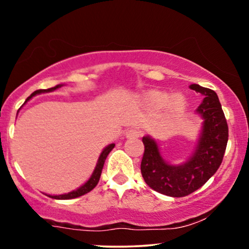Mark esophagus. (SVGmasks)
<instances>
[{
	"label": "esophagus",
	"instance_id": "obj_1",
	"mask_svg": "<svg viewBox=\"0 0 249 249\" xmlns=\"http://www.w3.org/2000/svg\"><path fill=\"white\" fill-rule=\"evenodd\" d=\"M141 135V132L138 130V128H132V130H128L126 132L127 138H139Z\"/></svg>",
	"mask_w": 249,
	"mask_h": 249
}]
</instances>
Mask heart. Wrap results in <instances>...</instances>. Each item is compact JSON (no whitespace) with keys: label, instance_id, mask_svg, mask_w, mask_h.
<instances>
[{"label":"heart","instance_id":"b5f03b06","mask_svg":"<svg viewBox=\"0 0 249 249\" xmlns=\"http://www.w3.org/2000/svg\"><path fill=\"white\" fill-rule=\"evenodd\" d=\"M169 101V97L168 95L163 93H152L149 96V102L150 105H153L154 107H163L164 105H166V102ZM172 109L175 110H179L181 109L182 107V99L181 97H174L171 100V103H170Z\"/></svg>","mask_w":249,"mask_h":249}]
</instances>
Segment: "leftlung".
I'll return each mask as SVG.
<instances>
[{
    "label": "left lung",
    "mask_w": 249,
    "mask_h": 249,
    "mask_svg": "<svg viewBox=\"0 0 249 249\" xmlns=\"http://www.w3.org/2000/svg\"><path fill=\"white\" fill-rule=\"evenodd\" d=\"M190 88L204 96L197 108L204 119L202 133L190 161L182 165H170L163 161L155 141L149 137L142 138L141 175L148 186L168 196H186L203 186L222 164L229 140L228 123L217 94L196 84L190 85Z\"/></svg>",
    "instance_id": "8db88e82"
}]
</instances>
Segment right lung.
I'll return each mask as SVG.
<instances>
[{
  "label": "right lung",
  "instance_id": "1",
  "mask_svg": "<svg viewBox=\"0 0 249 249\" xmlns=\"http://www.w3.org/2000/svg\"><path fill=\"white\" fill-rule=\"evenodd\" d=\"M62 85H57V86L55 87H52V88H48V89H37L36 92H33L31 94V96H28L27 100H30L31 97L36 95V94H40V93H46V92H53V90L57 89V88L61 87ZM26 100V101H27ZM25 101V102H26ZM115 147L114 143L109 144L108 147H106L105 149H103V152L101 153V155L99 157V162H97L96 164V168L94 170L92 177L89 178V180H88L86 184L83 185V186L78 188V190H75L73 192H70V193L68 194H62V195H49L50 197H53V199H56V200H69V199H74V197H79L81 195L88 193V192H90L93 190L94 187L96 186L97 182L100 180V177H101V172H102V169H103V164H105V161L107 159V156H108V154L111 152L112 148Z\"/></svg>",
  "mask_w": 249,
  "mask_h": 249
}]
</instances>
